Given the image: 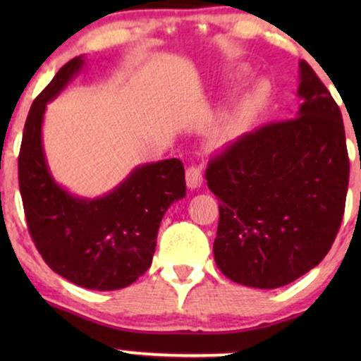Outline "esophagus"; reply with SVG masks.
Segmentation results:
<instances>
[{
    "mask_svg": "<svg viewBox=\"0 0 361 361\" xmlns=\"http://www.w3.org/2000/svg\"><path fill=\"white\" fill-rule=\"evenodd\" d=\"M185 180H187V187L189 189H199V187L202 185V171L199 169V167L192 166L189 167V169L185 171Z\"/></svg>",
    "mask_w": 361,
    "mask_h": 361,
    "instance_id": "1",
    "label": "esophagus"
}]
</instances>
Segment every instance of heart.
<instances>
[{"instance_id": "heart-1", "label": "heart", "mask_w": 361, "mask_h": 361, "mask_svg": "<svg viewBox=\"0 0 361 361\" xmlns=\"http://www.w3.org/2000/svg\"><path fill=\"white\" fill-rule=\"evenodd\" d=\"M241 75V72H238ZM268 95V88L263 82H256L248 92L241 97V100L236 103V106L231 111V115L220 123L209 136V145L214 149L228 146L230 142L238 140L243 133L248 130V126L253 121L256 113L261 110L263 103Z\"/></svg>"}]
</instances>
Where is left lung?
<instances>
[{
  "instance_id": "obj_1",
  "label": "left lung",
  "mask_w": 361,
  "mask_h": 361,
  "mask_svg": "<svg viewBox=\"0 0 361 361\" xmlns=\"http://www.w3.org/2000/svg\"><path fill=\"white\" fill-rule=\"evenodd\" d=\"M298 97L294 120L243 135L207 167L221 200L215 263L248 288L276 289L309 273L342 224L350 174L342 113L304 61Z\"/></svg>"
}]
</instances>
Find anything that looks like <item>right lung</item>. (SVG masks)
Instances as JSON below:
<instances>
[{"instance_id":"right-lung-1","label":"right lung","mask_w":361,"mask_h":361,"mask_svg":"<svg viewBox=\"0 0 361 361\" xmlns=\"http://www.w3.org/2000/svg\"><path fill=\"white\" fill-rule=\"evenodd\" d=\"M83 67V56L68 61L34 100L19 151V190L29 233L49 268L80 288L116 290L149 269L162 216L185 197V174L179 159L136 166L95 199L54 179L42 145L44 115Z\"/></svg>"}]
</instances>
